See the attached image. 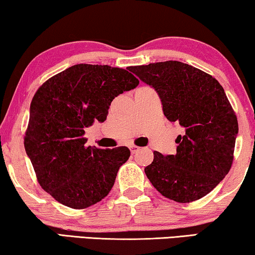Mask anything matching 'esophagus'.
I'll use <instances>...</instances> for the list:
<instances>
[{"mask_svg": "<svg viewBox=\"0 0 255 255\" xmlns=\"http://www.w3.org/2000/svg\"><path fill=\"white\" fill-rule=\"evenodd\" d=\"M130 149H131V153L134 154V153H136V152H138V150L140 149V147L135 146V145H131V146H130Z\"/></svg>", "mask_w": 255, "mask_h": 255, "instance_id": "obj_1", "label": "esophagus"}]
</instances>
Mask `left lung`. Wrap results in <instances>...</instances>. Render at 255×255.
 Masks as SVG:
<instances>
[{
	"label": "left lung",
	"instance_id": "8db88e82",
	"mask_svg": "<svg viewBox=\"0 0 255 255\" xmlns=\"http://www.w3.org/2000/svg\"><path fill=\"white\" fill-rule=\"evenodd\" d=\"M128 70L157 92L164 116L184 128L175 155L154 152L145 168L147 178L173 201L186 204L205 197L234 161L238 122L223 87L208 73L178 61Z\"/></svg>",
	"mask_w": 255,
	"mask_h": 255
}]
</instances>
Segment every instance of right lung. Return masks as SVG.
Wrapping results in <instances>:
<instances>
[{
  "instance_id": "obj_1",
  "label": "right lung",
  "mask_w": 255,
  "mask_h": 255,
  "mask_svg": "<svg viewBox=\"0 0 255 255\" xmlns=\"http://www.w3.org/2000/svg\"><path fill=\"white\" fill-rule=\"evenodd\" d=\"M139 80L125 69L76 64L43 83L32 99L24 146L43 190L70 208L101 201L130 157L128 147L85 146V128L105 122L112 101Z\"/></svg>"
}]
</instances>
